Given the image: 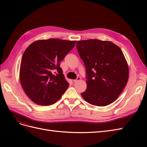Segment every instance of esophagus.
<instances>
[{"instance_id": "obj_1", "label": "esophagus", "mask_w": 147, "mask_h": 147, "mask_svg": "<svg viewBox=\"0 0 147 147\" xmlns=\"http://www.w3.org/2000/svg\"><path fill=\"white\" fill-rule=\"evenodd\" d=\"M80 77H77V79H75V80H73V82H78V81H80Z\"/></svg>"}]
</instances>
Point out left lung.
Segmentation results:
<instances>
[{
    "label": "left lung",
    "instance_id": "8db88e82",
    "mask_svg": "<svg viewBox=\"0 0 147 147\" xmlns=\"http://www.w3.org/2000/svg\"><path fill=\"white\" fill-rule=\"evenodd\" d=\"M77 48L87 75L83 98L96 106L112 104L129 78V67L121 50L112 42L97 39L77 41Z\"/></svg>",
    "mask_w": 147,
    "mask_h": 147
}]
</instances>
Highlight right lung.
Here are the masks:
<instances>
[{
  "instance_id": "obj_1",
  "label": "right lung",
  "mask_w": 147,
  "mask_h": 147,
  "mask_svg": "<svg viewBox=\"0 0 147 147\" xmlns=\"http://www.w3.org/2000/svg\"><path fill=\"white\" fill-rule=\"evenodd\" d=\"M76 42L57 38L39 40L26 48L20 64V80L26 94L34 103L52 105L67 89L69 84L59 63Z\"/></svg>"
}]
</instances>
